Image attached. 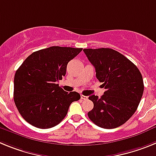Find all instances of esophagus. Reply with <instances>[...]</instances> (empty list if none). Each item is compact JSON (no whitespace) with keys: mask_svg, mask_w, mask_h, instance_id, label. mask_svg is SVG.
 <instances>
[{"mask_svg":"<svg viewBox=\"0 0 156 156\" xmlns=\"http://www.w3.org/2000/svg\"><path fill=\"white\" fill-rule=\"evenodd\" d=\"M80 98L81 99H83V100H87V96H84V95H83V94L80 95Z\"/></svg>","mask_w":156,"mask_h":156,"instance_id":"esophagus-1","label":"esophagus"}]
</instances>
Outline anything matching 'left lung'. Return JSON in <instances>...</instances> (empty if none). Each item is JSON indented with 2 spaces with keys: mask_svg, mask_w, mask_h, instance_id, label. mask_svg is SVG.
<instances>
[{
  "mask_svg": "<svg viewBox=\"0 0 156 156\" xmlns=\"http://www.w3.org/2000/svg\"><path fill=\"white\" fill-rule=\"evenodd\" d=\"M83 51L94 66L97 79L106 89L101 98L89 97L94 108L87 113L88 117L99 127H118L138 107L144 92L141 73L132 62L113 49L88 48Z\"/></svg>",
  "mask_w": 156,
  "mask_h": 156,
  "instance_id": "8db88e82",
  "label": "left lung"
}]
</instances>
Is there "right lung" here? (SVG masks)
Returning <instances> with one entry per match:
<instances>
[{
    "instance_id": "1",
    "label": "right lung",
    "mask_w": 156,
    "mask_h": 156,
    "mask_svg": "<svg viewBox=\"0 0 156 156\" xmlns=\"http://www.w3.org/2000/svg\"><path fill=\"white\" fill-rule=\"evenodd\" d=\"M83 48L53 46L32 53L14 78V101L23 119L32 126L48 129L61 122L72 102L80 100L76 91L66 92L58 81L67 64Z\"/></svg>"
}]
</instances>
